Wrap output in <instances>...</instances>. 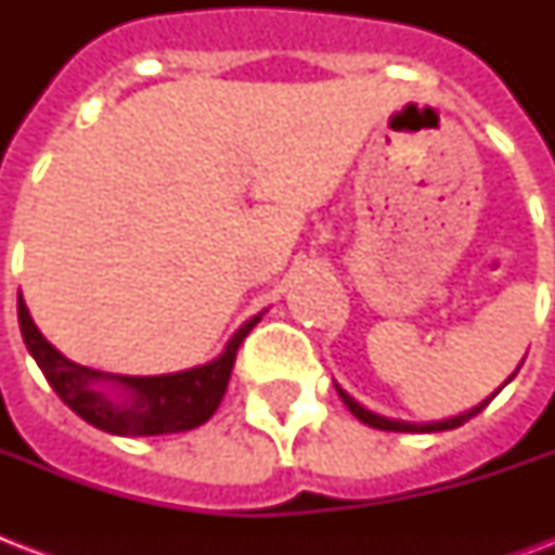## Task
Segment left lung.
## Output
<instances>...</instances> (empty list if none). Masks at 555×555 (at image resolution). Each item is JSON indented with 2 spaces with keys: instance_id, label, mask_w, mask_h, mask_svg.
I'll return each instance as SVG.
<instances>
[{
  "instance_id": "1",
  "label": "left lung",
  "mask_w": 555,
  "mask_h": 555,
  "mask_svg": "<svg viewBox=\"0 0 555 555\" xmlns=\"http://www.w3.org/2000/svg\"><path fill=\"white\" fill-rule=\"evenodd\" d=\"M513 377H516V374H513ZM513 377H509V379H513ZM509 379H507V383H509ZM507 383H504V386H507ZM504 386H501V388H504ZM501 388H499V391H501ZM337 391H339V397H343V403H346L348 409H351V414H354L357 421H363L365 426H374V429H383V431H447V429H457V426H464V423L469 421V417H475V414L481 412L483 405L490 403L492 397L499 395V391H495V395L487 397V400L475 405V409H469V412H464V414H455V417H447V421L409 423V421H391V417H379V414H374V412H369V409H363V405L357 403L354 397L346 395V391H343V388H339V386H337Z\"/></svg>"
}]
</instances>
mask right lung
Instances as JSON below:
<instances>
[{
  "label": "right lung",
  "mask_w": 555,
  "mask_h": 555,
  "mask_svg": "<svg viewBox=\"0 0 555 555\" xmlns=\"http://www.w3.org/2000/svg\"><path fill=\"white\" fill-rule=\"evenodd\" d=\"M261 320L253 317L235 331L227 343L224 354L198 369L178 371V374H158V377H126V374H103L72 363L30 320L28 308L20 296V331L30 357L46 374L48 386L54 388L74 414L82 421L124 438H143V435H176L190 431L207 423L221 403L230 374L235 365V351L244 337ZM113 383V388L105 386Z\"/></svg>",
  "instance_id": "right-lung-1"
}]
</instances>
